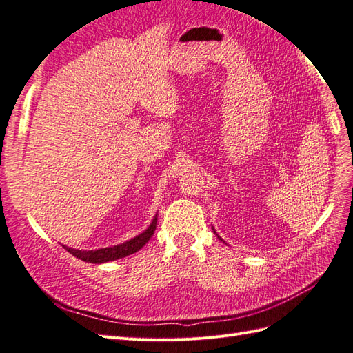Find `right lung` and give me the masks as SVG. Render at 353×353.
Wrapping results in <instances>:
<instances>
[{
  "label": "right lung",
  "mask_w": 353,
  "mask_h": 353,
  "mask_svg": "<svg viewBox=\"0 0 353 353\" xmlns=\"http://www.w3.org/2000/svg\"><path fill=\"white\" fill-rule=\"evenodd\" d=\"M157 229V217L154 219L150 226L145 230L143 234H140L139 236L127 241L124 244H119L115 247H109V248H100V250H90V251H83V250H74V248H68L65 247L70 254L75 256L77 259H81L84 261H88V263H105V261L110 260H117L121 257H125L136 253L140 248H142L150 236L154 235Z\"/></svg>",
  "instance_id": "add662e5"
}]
</instances>
